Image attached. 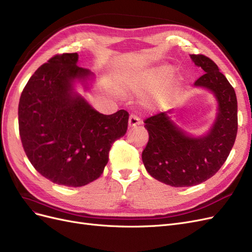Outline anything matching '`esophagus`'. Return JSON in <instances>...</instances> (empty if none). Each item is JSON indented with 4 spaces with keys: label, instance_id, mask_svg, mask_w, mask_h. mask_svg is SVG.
<instances>
[{
    "label": "esophagus",
    "instance_id": "1",
    "mask_svg": "<svg viewBox=\"0 0 252 252\" xmlns=\"http://www.w3.org/2000/svg\"><path fill=\"white\" fill-rule=\"evenodd\" d=\"M139 124H141V119L136 116V114H131V116L129 117V126L134 127Z\"/></svg>",
    "mask_w": 252,
    "mask_h": 252
}]
</instances>
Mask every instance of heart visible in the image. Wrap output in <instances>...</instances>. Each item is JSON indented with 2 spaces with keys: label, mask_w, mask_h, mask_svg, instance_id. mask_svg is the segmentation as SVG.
<instances>
[{
  "label": "heart",
  "mask_w": 252,
  "mask_h": 252,
  "mask_svg": "<svg viewBox=\"0 0 252 252\" xmlns=\"http://www.w3.org/2000/svg\"><path fill=\"white\" fill-rule=\"evenodd\" d=\"M169 72V68H167V67H163L161 70L158 71V74L161 75V77H164V75H166L167 73Z\"/></svg>",
  "instance_id": "b5f03b06"
}]
</instances>
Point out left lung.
<instances>
[{"mask_svg": "<svg viewBox=\"0 0 252 252\" xmlns=\"http://www.w3.org/2000/svg\"><path fill=\"white\" fill-rule=\"evenodd\" d=\"M205 73L194 82L216 94L219 113L211 131L203 138L186 135L167 112L144 121L149 141L142 152L152 178L173 187L194 186L213 177L229 156L238 132V101L233 87L218 65L204 55L190 56Z\"/></svg>", "mask_w": 252, "mask_h": 252, "instance_id": "1", "label": "left lung"}]
</instances>
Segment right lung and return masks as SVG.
<instances>
[{"instance_id":"right-lung-1","label":"right lung","mask_w":252,"mask_h":252,"mask_svg":"<svg viewBox=\"0 0 252 252\" xmlns=\"http://www.w3.org/2000/svg\"><path fill=\"white\" fill-rule=\"evenodd\" d=\"M77 62V52L61 53L37 68L22 91L18 111L30 163L44 178L69 187L100 177L129 119L123 109L105 116L72 93V81L90 74Z\"/></svg>"}]
</instances>
